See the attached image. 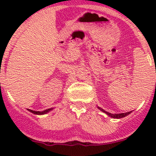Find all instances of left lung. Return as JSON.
<instances>
[{
	"mask_svg": "<svg viewBox=\"0 0 156 156\" xmlns=\"http://www.w3.org/2000/svg\"><path fill=\"white\" fill-rule=\"evenodd\" d=\"M98 108L100 110H101L103 112H105L106 114H107L108 116H110L111 118H113V119H122V118H124L125 117V116L128 115L129 114H130V113L132 112V111L130 112H125V113H119V114H112V113L110 112H108L105 111L104 109H103V108L98 107Z\"/></svg>",
	"mask_w": 156,
	"mask_h": 156,
	"instance_id": "left-lung-1",
	"label": "left lung"
}]
</instances>
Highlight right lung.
<instances>
[{
	"label": "right lung",
	"mask_w": 156,
	"mask_h": 156,
	"mask_svg": "<svg viewBox=\"0 0 156 156\" xmlns=\"http://www.w3.org/2000/svg\"><path fill=\"white\" fill-rule=\"evenodd\" d=\"M52 109H53V108H48V109H45V110H44V111H41V112H40V111L36 112V111H33V110H31V109H28V110H29V112H31L34 113V114L44 115V114H46V113H48V112H50V110H52Z\"/></svg>",
	"instance_id": "obj_1"
}]
</instances>
